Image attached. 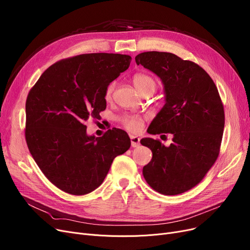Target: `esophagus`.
<instances>
[{
    "instance_id": "obj_1",
    "label": "esophagus",
    "mask_w": 250,
    "mask_h": 250,
    "mask_svg": "<svg viewBox=\"0 0 250 250\" xmlns=\"http://www.w3.org/2000/svg\"><path fill=\"white\" fill-rule=\"evenodd\" d=\"M130 138V144H132V147L137 148L138 146H140V138L136 137V136H129Z\"/></svg>"
}]
</instances>
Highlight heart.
<instances>
[{
  "instance_id": "b5f03b06",
  "label": "heart",
  "mask_w": 250,
  "mask_h": 250,
  "mask_svg": "<svg viewBox=\"0 0 250 250\" xmlns=\"http://www.w3.org/2000/svg\"><path fill=\"white\" fill-rule=\"evenodd\" d=\"M133 83H134V86L136 87V89L139 91L140 94L145 93V92H147V91H151L153 93L156 86H157V82L155 79L147 74H136L133 77ZM114 89H115V83H110L107 86L106 90H105V93H104L105 100L106 101L111 100ZM122 122H123V125H125V127H126L129 132H132V133L140 132L144 125V120L140 116L126 115V116L123 117Z\"/></svg>"
}]
</instances>
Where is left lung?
Masks as SVG:
<instances>
[{
	"mask_svg": "<svg viewBox=\"0 0 250 250\" xmlns=\"http://www.w3.org/2000/svg\"><path fill=\"white\" fill-rule=\"evenodd\" d=\"M136 62L164 85L166 103L151 123L149 134L173 136L169 147L159 140H141L153 153L143 175L162 194L188 191L202 181L219 156L225 113L218 89L199 64L171 52H142Z\"/></svg>",
	"mask_w": 250,
	"mask_h": 250,
	"instance_id": "8db88e82",
	"label": "left lung"
}]
</instances>
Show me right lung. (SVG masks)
<instances>
[{"label":"right lung","instance_id":"1","mask_svg":"<svg viewBox=\"0 0 250 250\" xmlns=\"http://www.w3.org/2000/svg\"><path fill=\"white\" fill-rule=\"evenodd\" d=\"M132 58L85 54L51 64L26 99L25 139L34 161L58 188L74 195L96 189L116 156L130 147L127 134L108 129L88 136L84 125L106 108L105 90Z\"/></svg>","mask_w":250,"mask_h":250}]
</instances>
